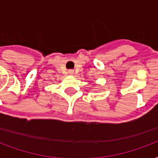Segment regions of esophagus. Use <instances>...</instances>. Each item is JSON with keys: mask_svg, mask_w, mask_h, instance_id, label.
Masks as SVG:
<instances>
[{"mask_svg": "<svg viewBox=\"0 0 158 158\" xmlns=\"http://www.w3.org/2000/svg\"><path fill=\"white\" fill-rule=\"evenodd\" d=\"M69 74L72 75V74H74V70H69Z\"/></svg>", "mask_w": 158, "mask_h": 158, "instance_id": "obj_1", "label": "esophagus"}]
</instances>
